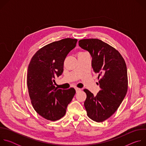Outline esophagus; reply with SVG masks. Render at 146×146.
<instances>
[{"instance_id":"1","label":"esophagus","mask_w":146,"mask_h":146,"mask_svg":"<svg viewBox=\"0 0 146 146\" xmlns=\"http://www.w3.org/2000/svg\"><path fill=\"white\" fill-rule=\"evenodd\" d=\"M75 90H76V92H80L81 91V89L79 88H75Z\"/></svg>"}]
</instances>
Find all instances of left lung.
<instances>
[{
  "label": "left lung",
  "mask_w": 146,
  "mask_h": 146,
  "mask_svg": "<svg viewBox=\"0 0 146 146\" xmlns=\"http://www.w3.org/2000/svg\"><path fill=\"white\" fill-rule=\"evenodd\" d=\"M79 46L92 56V67L98 74L100 90L94 96L85 89L84 106L87 115L100 122L110 117L118 109L128 90L127 68L123 58L114 47L97 38L80 40Z\"/></svg>",
  "instance_id": "obj_1"
}]
</instances>
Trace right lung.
I'll return each mask as SVG.
<instances>
[{"label": "right lung", "instance_id": "1", "mask_svg": "<svg viewBox=\"0 0 146 146\" xmlns=\"http://www.w3.org/2000/svg\"><path fill=\"white\" fill-rule=\"evenodd\" d=\"M77 41L66 38L48 44L35 53L29 64L27 86L32 105L40 115L48 120L63 117L76 94L73 88L58 90L54 79L63 73L64 60Z\"/></svg>", "mask_w": 146, "mask_h": 146}]
</instances>
